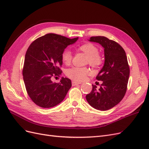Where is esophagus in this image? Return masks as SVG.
I'll list each match as a JSON object with an SVG mask.
<instances>
[{
	"mask_svg": "<svg viewBox=\"0 0 149 149\" xmlns=\"http://www.w3.org/2000/svg\"><path fill=\"white\" fill-rule=\"evenodd\" d=\"M80 84H81V82H76V81H72V85H73V86H76V85Z\"/></svg>",
	"mask_w": 149,
	"mask_h": 149,
	"instance_id": "34e87169",
	"label": "esophagus"
}]
</instances>
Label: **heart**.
I'll return each instance as SVG.
<instances>
[{
  "label": "heart",
  "mask_w": 149,
  "mask_h": 149,
  "mask_svg": "<svg viewBox=\"0 0 149 149\" xmlns=\"http://www.w3.org/2000/svg\"><path fill=\"white\" fill-rule=\"evenodd\" d=\"M78 49L88 56L87 63L93 68H97L102 65L103 58L99 53L97 47L91 43H86L80 45ZM73 55L69 49H65L61 53L62 61L66 65H69L72 61ZM90 73V70L86 67L74 66L68 69L66 75L74 81H82L86 76Z\"/></svg>",
  "instance_id": "b5f03b06"
}]
</instances>
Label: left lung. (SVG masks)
I'll return each mask as SVG.
<instances>
[{
  "label": "left lung",
  "mask_w": 149,
  "mask_h": 149,
  "mask_svg": "<svg viewBox=\"0 0 149 149\" xmlns=\"http://www.w3.org/2000/svg\"><path fill=\"white\" fill-rule=\"evenodd\" d=\"M90 42L99 43L104 48L105 62L96 79L102 81L97 89L93 84L92 91L86 96L93 107L107 111L114 107L123 99L127 88L130 68L123 48L114 40L102 36L91 37Z\"/></svg>",
  "instance_id": "8db88e82"
}]
</instances>
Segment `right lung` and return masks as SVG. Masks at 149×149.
<instances>
[{
  "mask_svg": "<svg viewBox=\"0 0 149 149\" xmlns=\"http://www.w3.org/2000/svg\"><path fill=\"white\" fill-rule=\"evenodd\" d=\"M78 39L48 33L30 44L25 54L22 74L26 91L35 104L49 108L64 100L71 87V80L63 77L60 83H53L52 79L61 74V53Z\"/></svg>",
  "mask_w": 149,
  "mask_h": 149,
  "instance_id": "right-lung-1",
  "label": "right lung"
}]
</instances>
